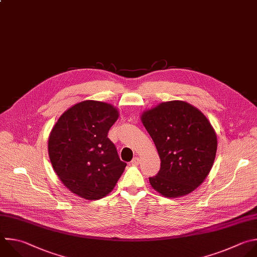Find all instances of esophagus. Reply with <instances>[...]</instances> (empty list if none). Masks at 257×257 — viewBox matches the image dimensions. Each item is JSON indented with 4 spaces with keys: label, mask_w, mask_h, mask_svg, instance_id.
I'll return each mask as SVG.
<instances>
[{
    "label": "esophagus",
    "mask_w": 257,
    "mask_h": 257,
    "mask_svg": "<svg viewBox=\"0 0 257 257\" xmlns=\"http://www.w3.org/2000/svg\"><path fill=\"white\" fill-rule=\"evenodd\" d=\"M139 162H140L139 157H134V158L132 159V161H131L132 165H138V164H139Z\"/></svg>",
    "instance_id": "obj_1"
}]
</instances>
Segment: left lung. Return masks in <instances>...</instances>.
<instances>
[{"mask_svg": "<svg viewBox=\"0 0 257 257\" xmlns=\"http://www.w3.org/2000/svg\"><path fill=\"white\" fill-rule=\"evenodd\" d=\"M160 157V169L149 178L152 188L167 198L198 188L213 166L217 136L205 115L182 101L161 103L141 117Z\"/></svg>", "mask_w": 257, "mask_h": 257, "instance_id": "left-lung-1", "label": "left lung"}]
</instances>
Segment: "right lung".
I'll list each match as a JSON object with an SVG mask.
<instances>
[{
    "instance_id": "1",
    "label": "right lung",
    "mask_w": 257,
    "mask_h": 257,
    "mask_svg": "<svg viewBox=\"0 0 257 257\" xmlns=\"http://www.w3.org/2000/svg\"><path fill=\"white\" fill-rule=\"evenodd\" d=\"M113 106L97 101L80 102L65 111L48 139L53 169L63 185L87 200L108 195L123 174L126 162L108 138L118 119Z\"/></svg>"
}]
</instances>
